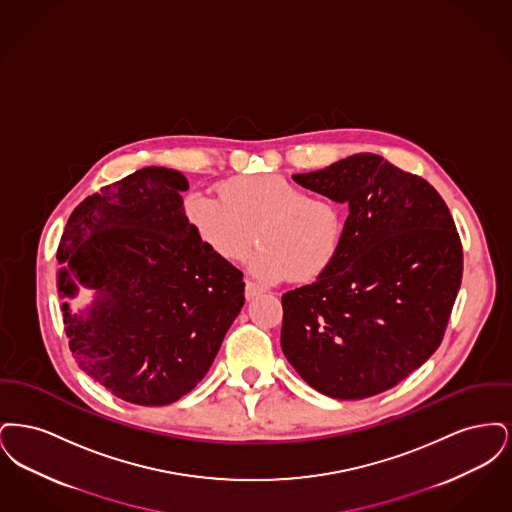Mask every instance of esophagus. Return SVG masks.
Segmentation results:
<instances>
[{
  "instance_id": "1",
  "label": "esophagus",
  "mask_w": 512,
  "mask_h": 512,
  "mask_svg": "<svg viewBox=\"0 0 512 512\" xmlns=\"http://www.w3.org/2000/svg\"><path fill=\"white\" fill-rule=\"evenodd\" d=\"M263 290L257 286V284H253V282H245V297H247V301H251V299H255L257 295H261Z\"/></svg>"
}]
</instances>
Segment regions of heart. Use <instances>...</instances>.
Masks as SVG:
<instances>
[{"label": "heart", "mask_w": 512, "mask_h": 512, "mask_svg": "<svg viewBox=\"0 0 512 512\" xmlns=\"http://www.w3.org/2000/svg\"><path fill=\"white\" fill-rule=\"evenodd\" d=\"M219 195H186L182 215L199 244L222 261H242L255 232L259 247L249 272L259 282H311L334 263L343 236L334 201L270 172L224 180Z\"/></svg>", "instance_id": "1"}]
</instances>
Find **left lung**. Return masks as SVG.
Instances as JSON below:
<instances>
[{"label":"left lung","instance_id":"obj_1","mask_svg":"<svg viewBox=\"0 0 512 512\" xmlns=\"http://www.w3.org/2000/svg\"><path fill=\"white\" fill-rule=\"evenodd\" d=\"M293 180L347 203L334 263L282 295V351L315 390L365 399L424 365L463 278V247L441 195L374 153Z\"/></svg>","mask_w":512,"mask_h":512}]
</instances>
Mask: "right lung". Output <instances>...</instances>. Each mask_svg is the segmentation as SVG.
I'll return each mask as SVG.
<instances>
[{"label": "right lung", "mask_w": 512, "mask_h": 512, "mask_svg": "<svg viewBox=\"0 0 512 512\" xmlns=\"http://www.w3.org/2000/svg\"><path fill=\"white\" fill-rule=\"evenodd\" d=\"M182 172L146 167L86 197L57 249V292L78 366L122 401L159 407L203 380L244 307V274L199 244ZM95 293L80 312L70 299Z\"/></svg>", "instance_id": "obj_1"}]
</instances>
